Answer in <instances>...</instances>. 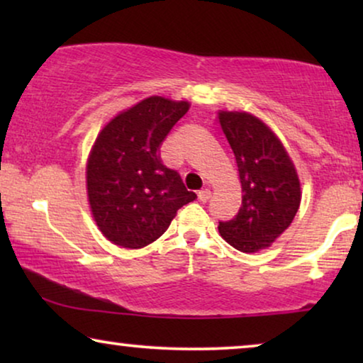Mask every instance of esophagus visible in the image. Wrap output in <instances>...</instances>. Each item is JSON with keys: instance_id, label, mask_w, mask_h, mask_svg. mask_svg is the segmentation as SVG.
Here are the masks:
<instances>
[{"instance_id": "1", "label": "esophagus", "mask_w": 363, "mask_h": 363, "mask_svg": "<svg viewBox=\"0 0 363 363\" xmlns=\"http://www.w3.org/2000/svg\"><path fill=\"white\" fill-rule=\"evenodd\" d=\"M210 196H211V191L208 190V188L198 191V200H200V201H208V200H210Z\"/></svg>"}]
</instances>
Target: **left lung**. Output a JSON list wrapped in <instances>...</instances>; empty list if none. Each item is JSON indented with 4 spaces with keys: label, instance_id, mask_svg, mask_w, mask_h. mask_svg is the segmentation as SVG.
Returning a JSON list of instances; mask_svg holds the SVG:
<instances>
[{
    "label": "left lung",
    "instance_id": "1",
    "mask_svg": "<svg viewBox=\"0 0 363 363\" xmlns=\"http://www.w3.org/2000/svg\"><path fill=\"white\" fill-rule=\"evenodd\" d=\"M242 188L240 211L220 221L221 236L242 252L271 246L301 205V185L289 155L266 123L246 112H220Z\"/></svg>",
    "mask_w": 363,
    "mask_h": 363
}]
</instances>
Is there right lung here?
<instances>
[{
	"instance_id": "obj_1",
	"label": "right lung",
	"mask_w": 363,
	"mask_h": 363,
	"mask_svg": "<svg viewBox=\"0 0 363 363\" xmlns=\"http://www.w3.org/2000/svg\"><path fill=\"white\" fill-rule=\"evenodd\" d=\"M188 108L185 101L153 96L118 113L99 133L87 162V195L99 230L113 245H150L196 198L160 158L163 140Z\"/></svg>"
}]
</instances>
